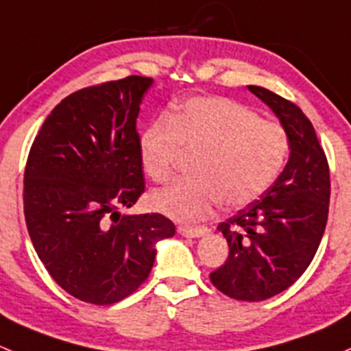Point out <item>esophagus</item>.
<instances>
[{"mask_svg":"<svg viewBox=\"0 0 351 351\" xmlns=\"http://www.w3.org/2000/svg\"><path fill=\"white\" fill-rule=\"evenodd\" d=\"M206 231H208V228H204V226H186V225L177 226V233L187 238H199L206 233Z\"/></svg>","mask_w":351,"mask_h":351,"instance_id":"34e87169","label":"esophagus"}]
</instances>
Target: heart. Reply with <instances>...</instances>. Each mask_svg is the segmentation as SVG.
Returning a JSON list of instances; mask_svg holds the SVG:
<instances>
[{"label":"heart","mask_w":351,"mask_h":351,"mask_svg":"<svg viewBox=\"0 0 351 351\" xmlns=\"http://www.w3.org/2000/svg\"><path fill=\"white\" fill-rule=\"evenodd\" d=\"M180 150L197 155L193 179L152 194L154 208L182 221L234 209L258 199L284 171L291 152L287 130L258 118L230 97L196 96L140 132L138 157L154 182L174 177Z\"/></svg>","instance_id":"obj_1"}]
</instances>
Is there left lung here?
I'll return each mask as SVG.
<instances>
[{
    "mask_svg": "<svg viewBox=\"0 0 351 351\" xmlns=\"http://www.w3.org/2000/svg\"><path fill=\"white\" fill-rule=\"evenodd\" d=\"M248 89L287 130L291 157L260 199L219 223L230 254L209 279L228 298L255 302L285 291L309 267L326 228L331 184L326 154L301 108L260 86Z\"/></svg>",
    "mask_w": 351,
    "mask_h": 351,
    "instance_id": "obj_1",
    "label": "left lung"
}]
</instances>
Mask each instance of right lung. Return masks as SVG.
Returning a JSON list of instances; mask_svg holds the SVG:
<instances>
[{
  "label": "right lung",
  "mask_w": 351,
  "mask_h": 351,
  "mask_svg": "<svg viewBox=\"0 0 351 351\" xmlns=\"http://www.w3.org/2000/svg\"><path fill=\"white\" fill-rule=\"evenodd\" d=\"M150 77L128 75L64 97L32 143L23 179L28 234L52 279L108 306L149 277L155 243L174 237L158 213L120 215L145 193L136 118Z\"/></svg>",
  "instance_id": "right-lung-1"
}]
</instances>
